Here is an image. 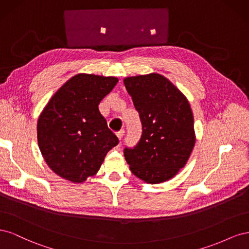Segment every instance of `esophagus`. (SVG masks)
Returning a JSON list of instances; mask_svg holds the SVG:
<instances>
[{
	"label": "esophagus",
	"mask_w": 249,
	"mask_h": 249,
	"mask_svg": "<svg viewBox=\"0 0 249 249\" xmlns=\"http://www.w3.org/2000/svg\"><path fill=\"white\" fill-rule=\"evenodd\" d=\"M124 135V130H122V131H119V132H117V133H116V136H117V138H118L119 140H122V139H123Z\"/></svg>",
	"instance_id": "esophagus-1"
}]
</instances>
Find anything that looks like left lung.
<instances>
[{
    "mask_svg": "<svg viewBox=\"0 0 249 249\" xmlns=\"http://www.w3.org/2000/svg\"><path fill=\"white\" fill-rule=\"evenodd\" d=\"M139 113L142 136L124 158L134 176L147 184H160L183 168L195 144L193 113L187 97L159 73L124 80Z\"/></svg>",
    "mask_w": 249,
    "mask_h": 249,
    "instance_id": "left-lung-1",
    "label": "left lung"
}]
</instances>
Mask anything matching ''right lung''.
Here are the masks:
<instances>
[{"instance_id": "1", "label": "right lung", "mask_w": 249, "mask_h": 249, "mask_svg": "<svg viewBox=\"0 0 249 249\" xmlns=\"http://www.w3.org/2000/svg\"><path fill=\"white\" fill-rule=\"evenodd\" d=\"M115 77L78 73L51 97L37 122L38 146L49 167L72 183L96 175L118 138L99 110Z\"/></svg>"}]
</instances>
